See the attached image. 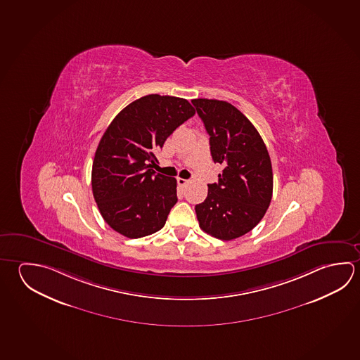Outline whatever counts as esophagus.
Here are the masks:
<instances>
[{"label": "esophagus", "instance_id": "esophagus-1", "mask_svg": "<svg viewBox=\"0 0 360 360\" xmlns=\"http://www.w3.org/2000/svg\"><path fill=\"white\" fill-rule=\"evenodd\" d=\"M177 182L179 186L184 187V186H187V184H188L189 181L188 179H183V178H177Z\"/></svg>", "mask_w": 360, "mask_h": 360}]
</instances>
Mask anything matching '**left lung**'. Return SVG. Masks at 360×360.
<instances>
[{"label": "left lung", "instance_id": "1", "mask_svg": "<svg viewBox=\"0 0 360 360\" xmlns=\"http://www.w3.org/2000/svg\"><path fill=\"white\" fill-rule=\"evenodd\" d=\"M210 135L214 163L224 165L219 183L208 184L206 200L195 205L205 233L233 240L263 219L273 193L271 158L258 130L226 101L192 100Z\"/></svg>", "mask_w": 360, "mask_h": 360}]
</instances>
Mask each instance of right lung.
<instances>
[{"label": "right lung", "instance_id": "obj_1", "mask_svg": "<svg viewBox=\"0 0 360 360\" xmlns=\"http://www.w3.org/2000/svg\"><path fill=\"white\" fill-rule=\"evenodd\" d=\"M195 114L184 98L148 95L116 115L103 134L92 165V192L103 220L138 239L165 226L177 203L176 178L155 174V150Z\"/></svg>", "mask_w": 360, "mask_h": 360}]
</instances>
